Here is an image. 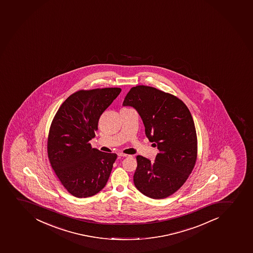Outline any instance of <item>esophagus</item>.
Returning a JSON list of instances; mask_svg holds the SVG:
<instances>
[{
	"label": "esophagus",
	"mask_w": 253,
	"mask_h": 253,
	"mask_svg": "<svg viewBox=\"0 0 253 253\" xmlns=\"http://www.w3.org/2000/svg\"><path fill=\"white\" fill-rule=\"evenodd\" d=\"M118 155L120 157H124V158H127V157L130 156V155H128V154H123V153H119Z\"/></svg>",
	"instance_id": "obj_1"
}]
</instances>
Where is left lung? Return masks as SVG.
<instances>
[{
  "label": "left lung",
  "mask_w": 253,
  "mask_h": 253,
  "mask_svg": "<svg viewBox=\"0 0 253 253\" xmlns=\"http://www.w3.org/2000/svg\"><path fill=\"white\" fill-rule=\"evenodd\" d=\"M123 105L137 110L147 138L159 151L154 161L137 156L134 185L154 199L172 195L188 179L197 159L198 141L190 111L177 97L150 86L133 87Z\"/></svg>",
  "instance_id": "obj_1"
}]
</instances>
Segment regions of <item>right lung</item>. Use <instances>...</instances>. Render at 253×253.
<instances>
[{"instance_id": "obj_1", "label": "right lung", "mask_w": 253, "mask_h": 253, "mask_svg": "<svg viewBox=\"0 0 253 253\" xmlns=\"http://www.w3.org/2000/svg\"><path fill=\"white\" fill-rule=\"evenodd\" d=\"M120 88L80 90L68 97L50 125L47 150L62 185L77 198H88L106 185L117 154L92 149L99 117Z\"/></svg>"}]
</instances>
